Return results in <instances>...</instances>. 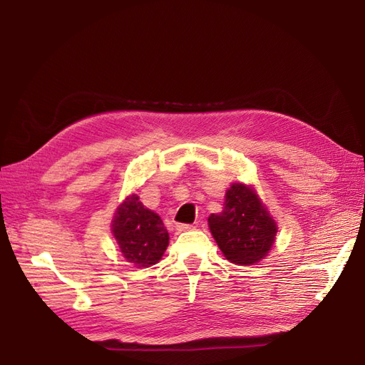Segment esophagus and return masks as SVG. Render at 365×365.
Segmentation results:
<instances>
[{
    "mask_svg": "<svg viewBox=\"0 0 365 365\" xmlns=\"http://www.w3.org/2000/svg\"><path fill=\"white\" fill-rule=\"evenodd\" d=\"M190 229H193L192 225H176L178 232H185V230H190Z\"/></svg>",
    "mask_w": 365,
    "mask_h": 365,
    "instance_id": "34e87169",
    "label": "esophagus"
}]
</instances>
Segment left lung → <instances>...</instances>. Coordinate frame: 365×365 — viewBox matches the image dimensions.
I'll list each match as a JSON object with an SVG mask.
<instances>
[{
  "mask_svg": "<svg viewBox=\"0 0 365 365\" xmlns=\"http://www.w3.org/2000/svg\"><path fill=\"white\" fill-rule=\"evenodd\" d=\"M225 198L223 212L207 220L213 238L229 262L259 263L271 251L277 225L252 185L234 182Z\"/></svg>",
  "mask_w": 365,
  "mask_h": 365,
  "instance_id": "left-lung-1",
  "label": "left lung"
}]
</instances>
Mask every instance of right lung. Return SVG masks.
Masks as SVG:
<instances>
[{
  "instance_id": "add662e5",
  "label": "right lung",
  "mask_w": 365,
  "mask_h": 365,
  "mask_svg": "<svg viewBox=\"0 0 365 365\" xmlns=\"http://www.w3.org/2000/svg\"><path fill=\"white\" fill-rule=\"evenodd\" d=\"M111 232L123 259L138 268L158 263L168 246V232L161 217L144 207L138 195H130L115 210Z\"/></svg>"
}]
</instances>
